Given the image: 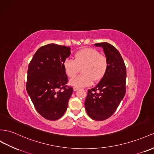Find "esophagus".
I'll return each instance as SVG.
<instances>
[{
	"mask_svg": "<svg viewBox=\"0 0 154 154\" xmlns=\"http://www.w3.org/2000/svg\"><path fill=\"white\" fill-rule=\"evenodd\" d=\"M78 89H79L78 87H73V90H74V91H77V90H78Z\"/></svg>",
	"mask_w": 154,
	"mask_h": 154,
	"instance_id": "34e87169",
	"label": "esophagus"
}]
</instances>
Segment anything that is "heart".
<instances>
[{"label": "heart", "mask_w": 154, "mask_h": 154, "mask_svg": "<svg viewBox=\"0 0 154 154\" xmlns=\"http://www.w3.org/2000/svg\"><path fill=\"white\" fill-rule=\"evenodd\" d=\"M63 68L68 77L72 78L82 68V74L70 80V84L82 87L89 86L104 77L108 69L107 57L92 48H83L74 54V60L67 58L63 61Z\"/></svg>", "instance_id": "1"}]
</instances>
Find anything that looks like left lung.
I'll list each match as a JSON object with an SVG mask.
<instances>
[{
	"label": "left lung",
	"mask_w": 154,
	"mask_h": 154,
	"mask_svg": "<svg viewBox=\"0 0 154 154\" xmlns=\"http://www.w3.org/2000/svg\"><path fill=\"white\" fill-rule=\"evenodd\" d=\"M103 49L108 60L107 71L96 87L89 89L85 107L89 117L102 121L109 118L117 109L126 91V68L118 50L103 42L94 44Z\"/></svg>",
	"instance_id": "left-lung-1"
}]
</instances>
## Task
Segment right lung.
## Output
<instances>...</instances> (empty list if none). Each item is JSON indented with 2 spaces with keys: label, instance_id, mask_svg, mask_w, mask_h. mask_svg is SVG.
I'll return each mask as SVG.
<instances>
[{
  "label": "right lung",
  "instance_id": "obj_1",
  "mask_svg": "<svg viewBox=\"0 0 154 154\" xmlns=\"http://www.w3.org/2000/svg\"><path fill=\"white\" fill-rule=\"evenodd\" d=\"M70 48L56 44L40 47L28 65L26 88L36 111L49 120L61 118L73 92L67 85L63 61Z\"/></svg>",
  "mask_w": 154,
  "mask_h": 154
}]
</instances>
